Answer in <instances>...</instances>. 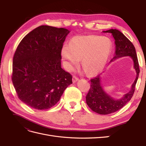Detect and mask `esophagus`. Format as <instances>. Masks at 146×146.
I'll return each mask as SVG.
<instances>
[{
  "mask_svg": "<svg viewBox=\"0 0 146 146\" xmlns=\"http://www.w3.org/2000/svg\"><path fill=\"white\" fill-rule=\"evenodd\" d=\"M77 81H78V78L77 77H76L74 76V77H72V82H73V83H76V82H77Z\"/></svg>",
  "mask_w": 146,
  "mask_h": 146,
  "instance_id": "34e87169",
  "label": "esophagus"
}]
</instances>
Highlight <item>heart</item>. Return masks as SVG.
<instances>
[{
  "label": "heart",
  "instance_id": "1",
  "mask_svg": "<svg viewBox=\"0 0 146 146\" xmlns=\"http://www.w3.org/2000/svg\"><path fill=\"white\" fill-rule=\"evenodd\" d=\"M113 48L111 39L98 35H88L72 38L64 44L61 56L66 69L72 70L81 60L83 68L89 76H95L104 68Z\"/></svg>",
  "mask_w": 146,
  "mask_h": 146
}]
</instances>
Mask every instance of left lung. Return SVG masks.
Listing matches in <instances>:
<instances>
[{"mask_svg":"<svg viewBox=\"0 0 146 146\" xmlns=\"http://www.w3.org/2000/svg\"><path fill=\"white\" fill-rule=\"evenodd\" d=\"M110 33L114 39L115 52L110 63L122 57L129 56L133 60V68L136 71V78L130 90L122 98L114 99L106 92L101 84V74L91 80V88L86 96V104L92 111L100 114H108L121 109L131 100L135 90V85L139 74V64L135 48L130 41L120 31L110 29L103 31Z\"/></svg>","mask_w":146,"mask_h":146,"instance_id":"obj_1","label":"left lung"}]
</instances>
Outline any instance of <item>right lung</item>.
<instances>
[{
	"mask_svg": "<svg viewBox=\"0 0 146 146\" xmlns=\"http://www.w3.org/2000/svg\"><path fill=\"white\" fill-rule=\"evenodd\" d=\"M70 31L41 25L22 39L13 60L12 82L19 99L36 110L50 108L72 83L61 68V48Z\"/></svg>",
	"mask_w": 146,
	"mask_h": 146,
	"instance_id": "obj_1",
	"label": "right lung"
}]
</instances>
